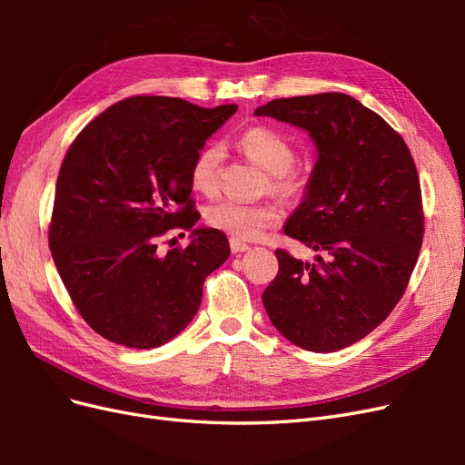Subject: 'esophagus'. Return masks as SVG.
Returning a JSON list of instances; mask_svg holds the SVG:
<instances>
[{
  "label": "esophagus",
  "instance_id": "obj_1",
  "mask_svg": "<svg viewBox=\"0 0 465 465\" xmlns=\"http://www.w3.org/2000/svg\"><path fill=\"white\" fill-rule=\"evenodd\" d=\"M229 246H231V250H232V254H242V252L250 250V246H248L246 242H242V241H238V238H231Z\"/></svg>",
  "mask_w": 465,
  "mask_h": 465
}]
</instances>
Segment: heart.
Listing matches in <instances>:
<instances>
[{
	"instance_id": "obj_1",
	"label": "heart",
	"mask_w": 465,
	"mask_h": 465,
	"mask_svg": "<svg viewBox=\"0 0 465 465\" xmlns=\"http://www.w3.org/2000/svg\"><path fill=\"white\" fill-rule=\"evenodd\" d=\"M238 147L250 161H254L265 173L272 174V186L281 193H299L304 186V176L297 166V151L289 139L265 125H252L238 135ZM223 147L209 143L190 168V182L200 193H213L219 182ZM281 219V211L273 202L246 203L223 198L205 207V223L238 241H254Z\"/></svg>"
}]
</instances>
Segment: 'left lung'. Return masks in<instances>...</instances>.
<instances>
[{"label":"left lung","mask_w":465,"mask_h":465,"mask_svg":"<svg viewBox=\"0 0 465 465\" xmlns=\"http://www.w3.org/2000/svg\"><path fill=\"white\" fill-rule=\"evenodd\" d=\"M306 130L318 159L285 234L314 263L275 250L279 272L262 294L289 341L331 353L382 323L410 283L425 234L419 174L403 137L343 93L275 98L256 110Z\"/></svg>","instance_id":"1"}]
</instances>
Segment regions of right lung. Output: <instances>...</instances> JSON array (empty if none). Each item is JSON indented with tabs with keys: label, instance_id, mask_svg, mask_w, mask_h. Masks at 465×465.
<instances>
[{
	"label": "right lung",
	"instance_id": "add662e5",
	"mask_svg": "<svg viewBox=\"0 0 465 465\" xmlns=\"http://www.w3.org/2000/svg\"><path fill=\"white\" fill-rule=\"evenodd\" d=\"M236 112L137 94L98 114L69 145L48 229L52 258L77 312L104 340L153 349L198 312L203 281L229 258L217 229H195L190 168ZM192 230L166 252L158 238Z\"/></svg>",
	"mask_w": 465,
	"mask_h": 465
}]
</instances>
